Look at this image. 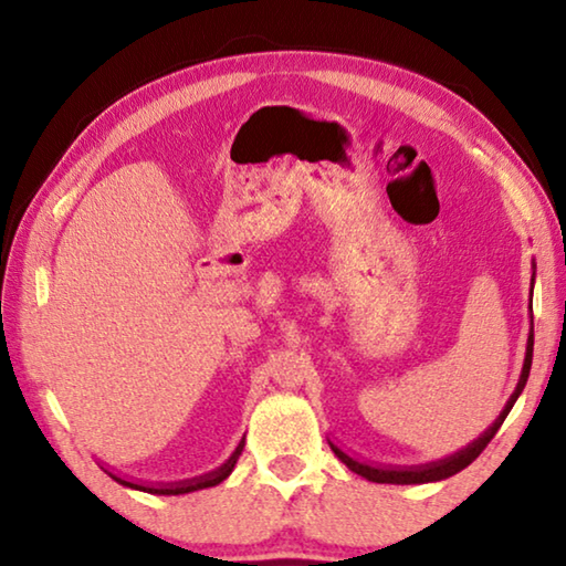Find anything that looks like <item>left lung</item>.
Masks as SVG:
<instances>
[{
	"label": "left lung",
	"instance_id": "left-lung-1",
	"mask_svg": "<svg viewBox=\"0 0 566 566\" xmlns=\"http://www.w3.org/2000/svg\"><path fill=\"white\" fill-rule=\"evenodd\" d=\"M532 310V306H530ZM532 352H534V322H532V332H530V339H526V357H524V369H522V377H520V385H516L512 399L506 401V407L500 417H496L494 424L486 429V432L476 439L474 444H469L462 452H457L454 457L442 459V462L437 464H427V467H417V469H387V467H371V464H361L357 459H352L349 454H344L342 449H337L332 444V452L337 454L344 464H347L354 474H361L364 479H369V482H377V484H424V482H439V479H447L457 472H462L464 467H469L474 462V459L484 452V447L492 442L494 434L500 432L502 421L510 415V409L514 407L516 397L522 395V389L526 385V377H530V369H532Z\"/></svg>",
	"mask_w": 566,
	"mask_h": 566
}]
</instances>
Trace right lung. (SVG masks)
Wrapping results in <instances>:
<instances>
[{
    "instance_id": "obj_1",
    "label": "right lung",
    "mask_w": 566,
    "mask_h": 566,
    "mask_svg": "<svg viewBox=\"0 0 566 566\" xmlns=\"http://www.w3.org/2000/svg\"><path fill=\"white\" fill-rule=\"evenodd\" d=\"M242 447H244V442L237 447V452H234L232 457H229V462H227L224 467H219L217 472L207 474V476H202V479H191V482H181V484H171V486H149V484H134V482H127V479H119V476H114V474H112V479H117V482L124 484V486H132V490H142V492H149V494H187V492L207 490V486H214V484H219V482H224V479H227L229 474H232L237 459H239V454H242Z\"/></svg>"
}]
</instances>
